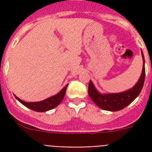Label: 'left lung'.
Instances as JSON below:
<instances>
[{
  "mask_svg": "<svg viewBox=\"0 0 152 152\" xmlns=\"http://www.w3.org/2000/svg\"><path fill=\"white\" fill-rule=\"evenodd\" d=\"M144 60L143 70L139 80L133 88L126 91L120 93H110L101 94L96 90L93 83L90 80L88 85V95L94 102L102 110L109 111H118L122 110L129 105L136 98L140 95L144 86L145 79V67H144V57L142 53Z\"/></svg>",
  "mask_w": 152,
  "mask_h": 152,
  "instance_id": "1",
  "label": "left lung"
}]
</instances>
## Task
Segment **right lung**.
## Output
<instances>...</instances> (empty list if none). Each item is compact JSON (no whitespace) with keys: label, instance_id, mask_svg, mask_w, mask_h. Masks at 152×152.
Masks as SVG:
<instances>
[{"label":"right lung","instance_id":"add662e5","mask_svg":"<svg viewBox=\"0 0 152 152\" xmlns=\"http://www.w3.org/2000/svg\"><path fill=\"white\" fill-rule=\"evenodd\" d=\"M67 87H68V85L65 86L64 88H62V90L60 91L57 95L51 96V97L41 102H27L23 101V100H21L16 96H15V98L23 105H24L25 106H27V108L31 109L32 110L37 111V112H45V111H48L50 110L55 108L56 106H58L61 102L62 99L64 97L65 92H66Z\"/></svg>","mask_w":152,"mask_h":152}]
</instances>
